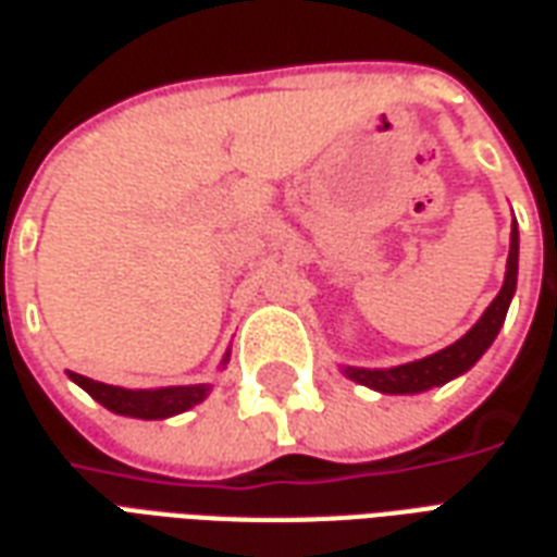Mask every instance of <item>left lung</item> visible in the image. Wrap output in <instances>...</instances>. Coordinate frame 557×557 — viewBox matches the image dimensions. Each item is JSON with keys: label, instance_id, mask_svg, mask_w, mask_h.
<instances>
[{"label": "left lung", "instance_id": "1", "mask_svg": "<svg viewBox=\"0 0 557 557\" xmlns=\"http://www.w3.org/2000/svg\"><path fill=\"white\" fill-rule=\"evenodd\" d=\"M517 270H519V231L517 219H513V228H510V255H507V273L502 290L495 296L490 308L484 311V318L478 320L460 341H454L445 350L433 352L428 359H418V362L397 364V368H344V373L356 380L359 385H368L373 392H383V395H418V392H428L433 385H445L454 376H460L472 368L498 335V329L507 318V306L513 299L517 290Z\"/></svg>", "mask_w": 557, "mask_h": 557}]
</instances>
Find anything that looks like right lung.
<instances>
[{"mask_svg":"<svg viewBox=\"0 0 557 557\" xmlns=\"http://www.w3.org/2000/svg\"><path fill=\"white\" fill-rule=\"evenodd\" d=\"M228 362V356L222 364ZM71 380L88 395L95 397L97 404H103L109 412L127 418H145V421H157V418H172L177 412L193 409L201 404L210 392V385H165V388H121V385H107L88 380L83 373H73Z\"/></svg>","mask_w":557,"mask_h":557,"instance_id":"obj_1","label":"right lung"}]
</instances>
